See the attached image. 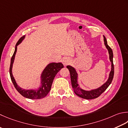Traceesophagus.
Masks as SVG:
<instances>
[{
	"label": "esophagus",
	"mask_w": 128,
	"mask_h": 128,
	"mask_svg": "<svg viewBox=\"0 0 128 128\" xmlns=\"http://www.w3.org/2000/svg\"><path fill=\"white\" fill-rule=\"evenodd\" d=\"M70 62V60L68 59H64L63 60H62V62H63V64L64 65V66H66V65H67L68 63H69Z\"/></svg>",
	"instance_id": "esophagus-1"
}]
</instances>
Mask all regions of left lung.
Returning <instances> with one entry per match:
<instances>
[{"label":"left lung","mask_w":128,"mask_h":128,"mask_svg":"<svg viewBox=\"0 0 128 128\" xmlns=\"http://www.w3.org/2000/svg\"><path fill=\"white\" fill-rule=\"evenodd\" d=\"M104 44L106 48L108 50L109 54V59L112 63V70L111 72L109 74V78L108 79L107 82L104 83L102 86L99 87V88L92 90L90 91H86L81 89L79 86V85L78 84V74L76 72V69L74 68L71 66H68L66 68L69 70L70 74V79L72 87L73 88L74 92L75 94L77 95L78 96L82 98L86 99H93L99 97L100 95L103 92L106 90L108 88V87L109 86V85L111 84L112 80L114 74V67L113 64V60H112V58H113V53H112V49L107 44V41L106 37L104 36Z\"/></svg>","instance_id":"1"}]
</instances>
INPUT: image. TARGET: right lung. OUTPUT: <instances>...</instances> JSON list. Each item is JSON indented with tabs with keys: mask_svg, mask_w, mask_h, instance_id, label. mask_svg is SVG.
I'll return each mask as SVG.
<instances>
[{
	"mask_svg": "<svg viewBox=\"0 0 128 128\" xmlns=\"http://www.w3.org/2000/svg\"><path fill=\"white\" fill-rule=\"evenodd\" d=\"M24 38L25 36L21 37L16 44V48H15V51L11 58L10 66L9 68L10 76L11 80L12 82L13 83L14 87L16 88V90L22 96L31 99H39L43 98L47 96L49 91L50 90L52 85L55 76H56L58 72H59L60 70L62 68H64V66L61 62H58V63L52 62V63H50L48 65L42 74L41 86L38 89L25 90L21 88L20 87L18 86L13 76H12V66L14 62L15 56H16V52L17 46L20 43Z\"/></svg>",
	"mask_w": 128,
	"mask_h": 128,
	"instance_id": "add662e5",
	"label": "right lung"
}]
</instances>
